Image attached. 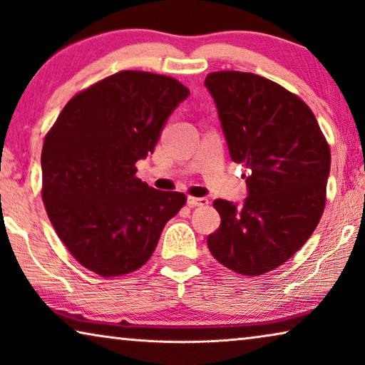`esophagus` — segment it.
<instances>
[{
	"label": "esophagus",
	"instance_id": "obj_1",
	"mask_svg": "<svg viewBox=\"0 0 365 365\" xmlns=\"http://www.w3.org/2000/svg\"><path fill=\"white\" fill-rule=\"evenodd\" d=\"M187 203L190 208H195V206H206L210 203L208 198H197V197H188Z\"/></svg>",
	"mask_w": 365,
	"mask_h": 365
}]
</instances>
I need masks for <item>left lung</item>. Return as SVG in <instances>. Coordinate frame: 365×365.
I'll list each match as a JSON object with an SVG mask.
<instances>
[{
	"label": "left lung",
	"instance_id": "1",
	"mask_svg": "<svg viewBox=\"0 0 365 365\" xmlns=\"http://www.w3.org/2000/svg\"><path fill=\"white\" fill-rule=\"evenodd\" d=\"M230 155L244 164L249 197L242 206L215 200L221 226L208 236L217 262L241 275L270 272L300 249L326 203L331 150L300 96L249 72L206 75Z\"/></svg>",
	"mask_w": 365,
	"mask_h": 365
}]
</instances>
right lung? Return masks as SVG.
<instances>
[{
  "instance_id": "right-lung-1",
  "label": "right lung",
  "mask_w": 365,
  "mask_h": 365,
  "mask_svg": "<svg viewBox=\"0 0 365 365\" xmlns=\"http://www.w3.org/2000/svg\"><path fill=\"white\" fill-rule=\"evenodd\" d=\"M190 95L165 75L123 70L75 95L43 139L42 201L57 236L101 277L138 270L187 197L135 177L170 113Z\"/></svg>"
}]
</instances>
